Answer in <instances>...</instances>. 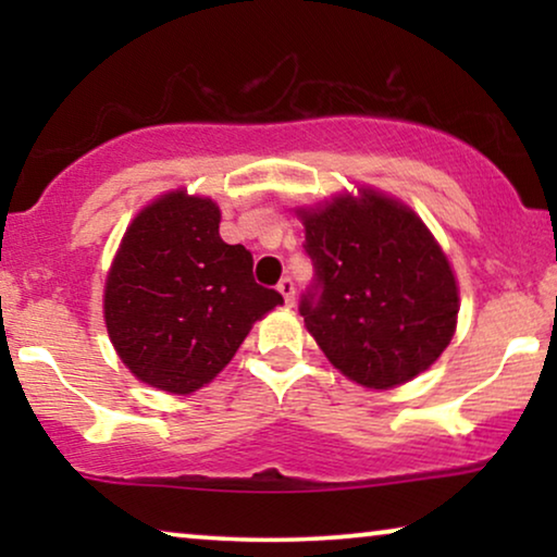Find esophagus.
Wrapping results in <instances>:
<instances>
[{"label": "esophagus", "instance_id": "obj_1", "mask_svg": "<svg viewBox=\"0 0 557 557\" xmlns=\"http://www.w3.org/2000/svg\"><path fill=\"white\" fill-rule=\"evenodd\" d=\"M278 292L281 294H284V301L288 304V307H292V304H294V299H296V286H294V278L292 276H284V278H281L278 281Z\"/></svg>", "mask_w": 557, "mask_h": 557}]
</instances>
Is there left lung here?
<instances>
[{
	"mask_svg": "<svg viewBox=\"0 0 557 557\" xmlns=\"http://www.w3.org/2000/svg\"><path fill=\"white\" fill-rule=\"evenodd\" d=\"M362 195L301 212L314 278L299 314L334 368L387 391L438 360L454 337L459 292L416 212Z\"/></svg>",
	"mask_w": 557,
	"mask_h": 557,
	"instance_id": "obj_1",
	"label": "left lung"
}]
</instances>
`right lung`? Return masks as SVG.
Listing matches in <instances>:
<instances>
[{"mask_svg": "<svg viewBox=\"0 0 557 557\" xmlns=\"http://www.w3.org/2000/svg\"><path fill=\"white\" fill-rule=\"evenodd\" d=\"M212 200L172 193L128 227L106 281V326L141 383L195 393L210 383L250 332L284 301L253 278V256L220 238Z\"/></svg>", "mask_w": 557, "mask_h": 557, "instance_id": "obj_1", "label": "right lung"}]
</instances>
